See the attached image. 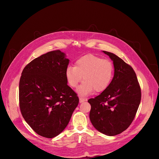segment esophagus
<instances>
[{"label":"esophagus","mask_w":159,"mask_h":159,"mask_svg":"<svg viewBox=\"0 0 159 159\" xmlns=\"http://www.w3.org/2000/svg\"><path fill=\"white\" fill-rule=\"evenodd\" d=\"M85 101V99H84V98H79V101H80V102L81 103V102H84Z\"/></svg>","instance_id":"34e87169"}]
</instances>
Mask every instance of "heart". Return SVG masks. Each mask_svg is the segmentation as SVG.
I'll return each instance as SVG.
<instances>
[{
    "label": "heart",
    "instance_id": "1",
    "mask_svg": "<svg viewBox=\"0 0 159 159\" xmlns=\"http://www.w3.org/2000/svg\"><path fill=\"white\" fill-rule=\"evenodd\" d=\"M113 74L114 66L110 60L91 54L79 58L74 66H68L65 70L67 82L72 88H77L83 77L84 82L78 90L82 96L94 90L96 93L104 91L112 80Z\"/></svg>",
    "mask_w": 159,
    "mask_h": 159
}]
</instances>
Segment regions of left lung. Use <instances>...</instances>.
I'll use <instances>...</instances> for the list:
<instances>
[{
  "label": "left lung",
  "mask_w": 159,
  "mask_h": 159,
  "mask_svg": "<svg viewBox=\"0 0 159 159\" xmlns=\"http://www.w3.org/2000/svg\"><path fill=\"white\" fill-rule=\"evenodd\" d=\"M113 61L115 73L109 87L95 98L90 120L99 132L115 136L126 130L132 123L141 101L140 87L133 68L115 54L102 51Z\"/></svg>",
  "instance_id": "left-lung-1"
}]
</instances>
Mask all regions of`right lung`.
<instances>
[{
	"label": "right lung",
	"instance_id": "right-lung-1",
	"mask_svg": "<svg viewBox=\"0 0 159 159\" xmlns=\"http://www.w3.org/2000/svg\"><path fill=\"white\" fill-rule=\"evenodd\" d=\"M69 61L65 53L50 52L31 61L21 74V114L41 137L52 139L61 133L78 106L79 98L65 77Z\"/></svg>",
	"mask_w": 159,
	"mask_h": 159
}]
</instances>
